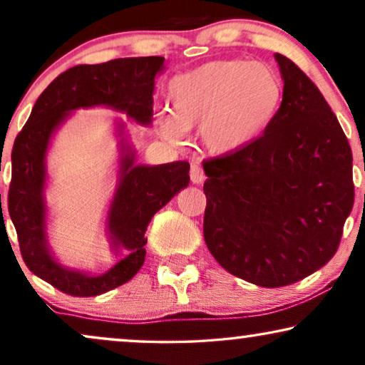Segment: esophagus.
I'll use <instances>...</instances> for the list:
<instances>
[{"label":"esophagus","instance_id":"34e87169","mask_svg":"<svg viewBox=\"0 0 365 365\" xmlns=\"http://www.w3.org/2000/svg\"><path fill=\"white\" fill-rule=\"evenodd\" d=\"M204 179H206V174H204L202 168L197 166V164H192V166H191V181L194 184H201V182H204Z\"/></svg>","mask_w":365,"mask_h":365}]
</instances>
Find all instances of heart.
Returning <instances> with one entry per match:
<instances>
[{"mask_svg": "<svg viewBox=\"0 0 365 365\" xmlns=\"http://www.w3.org/2000/svg\"><path fill=\"white\" fill-rule=\"evenodd\" d=\"M282 93L281 76L266 63L242 58L209 61L173 79V114H161L159 131L174 141L186 129L201 128L211 151H237L266 131Z\"/></svg>", "mask_w": 365, "mask_h": 365, "instance_id": "1", "label": "heart"}]
</instances>
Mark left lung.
<instances>
[{
    "label": "left lung",
    "mask_w": 365,
    "mask_h": 365,
    "mask_svg": "<svg viewBox=\"0 0 365 365\" xmlns=\"http://www.w3.org/2000/svg\"><path fill=\"white\" fill-rule=\"evenodd\" d=\"M282 103L257 139L202 161L204 241L244 281L282 287L331 261L354 206L352 151L322 93L276 54Z\"/></svg>",
    "instance_id": "obj_1"
}]
</instances>
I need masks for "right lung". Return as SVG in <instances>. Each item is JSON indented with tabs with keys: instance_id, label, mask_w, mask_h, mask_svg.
Returning <instances> with one entry per match:
<instances>
[{
	"instance_id": "add662e5",
	"label": "right lung",
	"mask_w": 365,
	"mask_h": 365,
	"mask_svg": "<svg viewBox=\"0 0 365 365\" xmlns=\"http://www.w3.org/2000/svg\"><path fill=\"white\" fill-rule=\"evenodd\" d=\"M163 64L161 56H146L69 68L41 93L26 124L14 139L8 212L16 227L19 251L29 271L69 296H99L133 279L146 256L144 244L148 239L144 232L148 224L159 209L187 186L189 163L136 166L131 148L123 146L121 173L109 207L108 227L113 242L126 247L129 254L109 271L91 276L59 266L48 252L43 191L49 139L68 113L78 108L111 106L124 111L134 121L149 124L154 78Z\"/></svg>"
}]
</instances>
